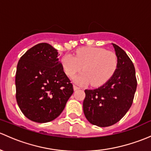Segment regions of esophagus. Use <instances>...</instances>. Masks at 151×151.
I'll return each mask as SVG.
<instances>
[{"mask_svg":"<svg viewBox=\"0 0 151 151\" xmlns=\"http://www.w3.org/2000/svg\"><path fill=\"white\" fill-rule=\"evenodd\" d=\"M73 88H74V91H75V90H80V88L77 86H76V85H74V86H73Z\"/></svg>","mask_w":151,"mask_h":151,"instance_id":"34e87169","label":"esophagus"}]
</instances>
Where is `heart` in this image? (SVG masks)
Returning <instances> with one entry per match:
<instances>
[{"instance_id":"b5f03b06","label":"heart","mask_w":151,"mask_h":151,"mask_svg":"<svg viewBox=\"0 0 151 151\" xmlns=\"http://www.w3.org/2000/svg\"><path fill=\"white\" fill-rule=\"evenodd\" d=\"M116 55L101 47H82L76 52L75 57L66 54L61 58L63 71L69 77H73L82 69L83 72L74 77L78 85L99 87L113 76L117 67Z\"/></svg>"}]
</instances>
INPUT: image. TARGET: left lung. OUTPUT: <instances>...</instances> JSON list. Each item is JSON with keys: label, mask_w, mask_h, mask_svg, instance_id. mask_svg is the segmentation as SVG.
Masks as SVG:
<instances>
[{"label": "left lung", "mask_w": 151, "mask_h": 151, "mask_svg": "<svg viewBox=\"0 0 151 151\" xmlns=\"http://www.w3.org/2000/svg\"><path fill=\"white\" fill-rule=\"evenodd\" d=\"M118 63L115 72L102 86L85 90L83 111L88 121L101 127L118 122L132 104L137 88L135 69L126 52L111 43Z\"/></svg>", "instance_id": "8db88e82"}]
</instances>
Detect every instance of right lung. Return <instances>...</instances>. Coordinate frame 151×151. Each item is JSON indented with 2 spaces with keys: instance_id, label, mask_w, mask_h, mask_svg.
<instances>
[{
  "instance_id": "obj_1",
  "label": "right lung",
  "mask_w": 151,
  "mask_h": 151,
  "mask_svg": "<svg viewBox=\"0 0 151 151\" xmlns=\"http://www.w3.org/2000/svg\"><path fill=\"white\" fill-rule=\"evenodd\" d=\"M58 57V50L53 46L39 43L19 61L16 98L20 110L31 121L46 123L54 120L74 92Z\"/></svg>"
}]
</instances>
